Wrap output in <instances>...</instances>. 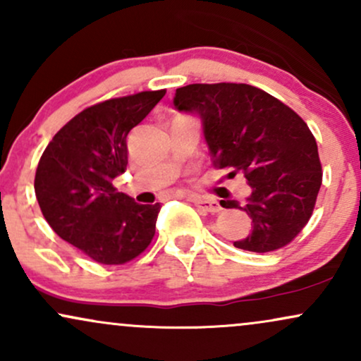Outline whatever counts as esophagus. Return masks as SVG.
I'll return each instance as SVG.
<instances>
[{"instance_id": "esophagus-1", "label": "esophagus", "mask_w": 361, "mask_h": 361, "mask_svg": "<svg viewBox=\"0 0 361 361\" xmlns=\"http://www.w3.org/2000/svg\"><path fill=\"white\" fill-rule=\"evenodd\" d=\"M188 198L193 202L197 209L202 210V212L215 214L221 210V205H219V202L214 200V198H202V197H188Z\"/></svg>"}]
</instances>
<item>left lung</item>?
<instances>
[{"mask_svg": "<svg viewBox=\"0 0 361 361\" xmlns=\"http://www.w3.org/2000/svg\"><path fill=\"white\" fill-rule=\"evenodd\" d=\"M176 110L197 114L210 159L229 176L241 171L251 195L241 209L252 231L234 246L270 252L295 239L312 215L322 183L317 144L307 123L267 91L243 82L188 85L178 88Z\"/></svg>", "mask_w": 361, "mask_h": 361, "instance_id": "left-lung-1", "label": "left lung"}]
</instances>
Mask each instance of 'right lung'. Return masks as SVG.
<instances>
[{
    "label": "right lung",
    "mask_w": 361,
    "mask_h": 361,
    "mask_svg": "<svg viewBox=\"0 0 361 361\" xmlns=\"http://www.w3.org/2000/svg\"><path fill=\"white\" fill-rule=\"evenodd\" d=\"M166 94L140 91L73 117L45 147L35 197L61 239L102 264H123L151 244L161 205H140L111 181L127 169V135Z\"/></svg>",
    "instance_id": "add662e5"
}]
</instances>
